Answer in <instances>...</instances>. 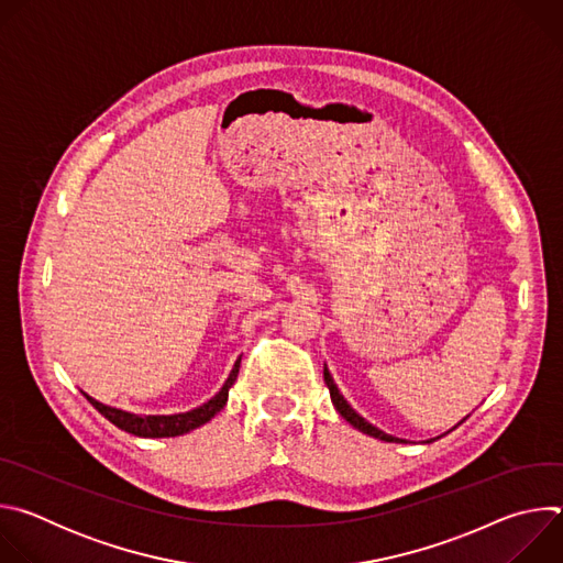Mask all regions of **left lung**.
<instances>
[{
    "instance_id": "left-lung-1",
    "label": "left lung",
    "mask_w": 563,
    "mask_h": 563,
    "mask_svg": "<svg viewBox=\"0 0 563 563\" xmlns=\"http://www.w3.org/2000/svg\"><path fill=\"white\" fill-rule=\"evenodd\" d=\"M323 378H325V383H328V389H330V396H332V404H334V408L339 410V415H341L350 426H354L356 430H361V432H365V434H369V437H374V439H380V441H389V443H406L404 439L389 437V434L380 432L378 428L369 426L363 417H358V415L350 408V404H347V400L343 398V394L339 391V387L334 385V378H332V374L328 372V367L323 369Z\"/></svg>"
}]
</instances>
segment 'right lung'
Wrapping results in <instances>:
<instances>
[{
    "instance_id": "right-lung-1",
    "label": "right lung",
    "mask_w": 563,
    "mask_h": 563,
    "mask_svg": "<svg viewBox=\"0 0 563 563\" xmlns=\"http://www.w3.org/2000/svg\"><path fill=\"white\" fill-rule=\"evenodd\" d=\"M238 369H240V358L235 361L229 378L224 380L222 389L211 398L207 400L205 406L191 410V412H183V415H172V417H137V415H129V412H122V410H115V408H109V406H102L98 404L96 398L87 396L91 400V406L104 417L109 419L115 428L129 432V434H135V437H146V439H163V437H180V434H187L200 426H205L213 415H218L224 404H227V396H229V387L233 385L235 376H238Z\"/></svg>"
}]
</instances>
